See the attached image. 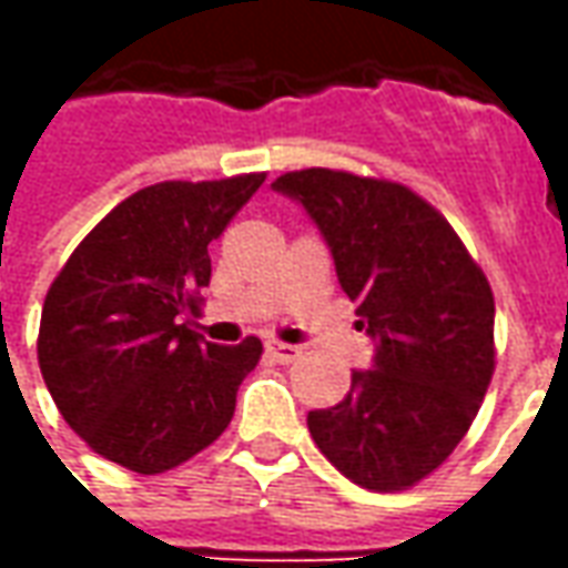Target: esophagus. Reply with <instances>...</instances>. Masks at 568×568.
<instances>
[{
	"label": "esophagus",
	"instance_id": "esophagus-1",
	"mask_svg": "<svg viewBox=\"0 0 568 568\" xmlns=\"http://www.w3.org/2000/svg\"><path fill=\"white\" fill-rule=\"evenodd\" d=\"M264 349H267V356H271L273 362H280V365H288V362H295V358L301 356V349H297V346L280 344V341H267Z\"/></svg>",
	"mask_w": 568,
	"mask_h": 568
}]
</instances>
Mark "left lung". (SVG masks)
Returning a JSON list of instances; mask_svg holds the SVG:
<instances>
[{
	"label": "left lung",
	"instance_id": "left-lung-1",
	"mask_svg": "<svg viewBox=\"0 0 568 568\" xmlns=\"http://www.w3.org/2000/svg\"><path fill=\"white\" fill-rule=\"evenodd\" d=\"M271 187L316 224L374 341V362L353 371L344 402L310 410V435L358 487H414L463 440L493 377L487 276L410 187L325 166Z\"/></svg>",
	"mask_w": 568,
	"mask_h": 568
}]
</instances>
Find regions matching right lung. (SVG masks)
<instances>
[{
    "label": "right lung",
    "mask_w": 568,
    "mask_h": 568,
    "mask_svg": "<svg viewBox=\"0 0 568 568\" xmlns=\"http://www.w3.org/2000/svg\"><path fill=\"white\" fill-rule=\"evenodd\" d=\"M264 182H161L121 200L44 297L39 368L75 435L136 475H161L222 435L261 341L219 346L182 316L210 285V243Z\"/></svg>",
    "instance_id": "obj_1"
}]
</instances>
